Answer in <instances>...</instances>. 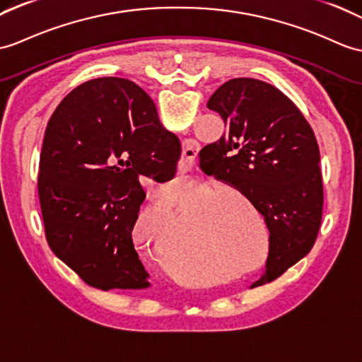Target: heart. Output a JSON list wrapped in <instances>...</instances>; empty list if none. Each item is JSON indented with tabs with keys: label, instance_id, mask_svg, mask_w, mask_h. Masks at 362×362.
Wrapping results in <instances>:
<instances>
[{
	"label": "heart",
	"instance_id": "heart-1",
	"mask_svg": "<svg viewBox=\"0 0 362 362\" xmlns=\"http://www.w3.org/2000/svg\"><path fill=\"white\" fill-rule=\"evenodd\" d=\"M234 199L239 196L234 194ZM221 199L213 197L199 205L194 211L196 219L189 225L188 236L194 251L205 259H248L255 247L247 239L245 230L233 213L223 206L217 207ZM170 214H163L160 228L165 230ZM182 250V248H179Z\"/></svg>",
	"mask_w": 362,
	"mask_h": 362
}]
</instances>
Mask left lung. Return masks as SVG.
I'll use <instances>...</instances> for the list:
<instances>
[{"label": "left lung", "instance_id": "obj_1", "mask_svg": "<svg viewBox=\"0 0 362 362\" xmlns=\"http://www.w3.org/2000/svg\"><path fill=\"white\" fill-rule=\"evenodd\" d=\"M228 131L199 153L202 171L239 189L270 231L265 273L274 281L313 248L322 219L321 154L313 129L279 89L233 78L208 100Z\"/></svg>", "mask_w": 362, "mask_h": 362}]
</instances>
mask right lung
Listing matches in <instances>:
<instances>
[{
	"mask_svg": "<svg viewBox=\"0 0 362 362\" xmlns=\"http://www.w3.org/2000/svg\"><path fill=\"white\" fill-rule=\"evenodd\" d=\"M180 141L145 90L126 78L89 80L50 117L40 154L46 240L90 287H149L132 242L146 194L139 175L171 180Z\"/></svg>",
	"mask_w": 362,
	"mask_h": 362,
	"instance_id": "1",
	"label": "right lung"
}]
</instances>
